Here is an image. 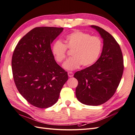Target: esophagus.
<instances>
[{
  "mask_svg": "<svg viewBox=\"0 0 135 135\" xmlns=\"http://www.w3.org/2000/svg\"><path fill=\"white\" fill-rule=\"evenodd\" d=\"M68 74L69 77H72L73 76V72H71V71H69L68 73Z\"/></svg>",
  "mask_w": 135,
  "mask_h": 135,
  "instance_id": "obj_1",
  "label": "esophagus"
}]
</instances>
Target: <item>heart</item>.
<instances>
[{"instance_id":"b5f03b06","label":"heart","mask_w":135,"mask_h":135,"mask_svg":"<svg viewBox=\"0 0 135 135\" xmlns=\"http://www.w3.org/2000/svg\"><path fill=\"white\" fill-rule=\"evenodd\" d=\"M102 49L103 42L99 37L76 30L66 36L65 44L60 41H55L51 51L55 61L62 63L67 57V49L72 51V57L64 64V68L73 70L81 65L83 67H89L96 63Z\"/></svg>"}]
</instances>
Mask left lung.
Segmentation results:
<instances>
[{"mask_svg":"<svg viewBox=\"0 0 135 135\" xmlns=\"http://www.w3.org/2000/svg\"><path fill=\"white\" fill-rule=\"evenodd\" d=\"M104 39L99 59L91 66L75 72L78 80L75 95L79 101L97 106L106 103L116 92L124 70L123 53L112 35L98 26L92 25Z\"/></svg>","mask_w":135,"mask_h":135,"instance_id":"left-lung-1","label":"left lung"}]
</instances>
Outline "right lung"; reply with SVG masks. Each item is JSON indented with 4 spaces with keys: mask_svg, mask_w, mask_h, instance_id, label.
Returning <instances> with one entry per match:
<instances>
[{
    "mask_svg": "<svg viewBox=\"0 0 135 135\" xmlns=\"http://www.w3.org/2000/svg\"><path fill=\"white\" fill-rule=\"evenodd\" d=\"M64 28L38 27L18 43L11 66L19 92L32 105L50 107L57 103L68 80L67 71L59 66L52 54L51 44Z\"/></svg>",
    "mask_w": 135,
    "mask_h": 135,
    "instance_id": "1",
    "label": "right lung"
}]
</instances>
